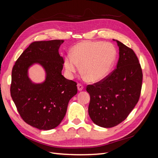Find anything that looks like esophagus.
<instances>
[{"instance_id": "1", "label": "esophagus", "mask_w": 158, "mask_h": 158, "mask_svg": "<svg viewBox=\"0 0 158 158\" xmlns=\"http://www.w3.org/2000/svg\"><path fill=\"white\" fill-rule=\"evenodd\" d=\"M77 87H78V89L79 91H82V90L84 89L83 85H82V84H80V83H78V85H77Z\"/></svg>"}]
</instances>
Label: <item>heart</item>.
Wrapping results in <instances>:
<instances>
[{
  "mask_svg": "<svg viewBox=\"0 0 158 158\" xmlns=\"http://www.w3.org/2000/svg\"><path fill=\"white\" fill-rule=\"evenodd\" d=\"M116 56V50L110 43L83 41L75 45L73 54L64 59L65 69L70 76L80 69L90 82H98L106 77Z\"/></svg>",
  "mask_w": 158,
  "mask_h": 158,
  "instance_id": "heart-1",
  "label": "heart"
}]
</instances>
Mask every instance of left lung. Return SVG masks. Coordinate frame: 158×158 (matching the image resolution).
Masks as SVG:
<instances>
[{
    "instance_id": "left-lung-1",
    "label": "left lung",
    "mask_w": 158,
    "mask_h": 158,
    "mask_svg": "<svg viewBox=\"0 0 158 158\" xmlns=\"http://www.w3.org/2000/svg\"><path fill=\"white\" fill-rule=\"evenodd\" d=\"M119 58L117 68L102 80L89 84V115L99 127L118 125L128 116L140 99L142 70L135 52L117 41Z\"/></svg>"
}]
</instances>
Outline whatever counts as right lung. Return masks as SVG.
<instances>
[{
  "instance_id": "obj_1",
  "label": "right lung",
  "mask_w": 158,
  "mask_h": 158,
  "mask_svg": "<svg viewBox=\"0 0 158 158\" xmlns=\"http://www.w3.org/2000/svg\"><path fill=\"white\" fill-rule=\"evenodd\" d=\"M63 40L31 43L16 61L12 71L10 95L22 118L40 130H51L64 117L70 99L77 94V83L62 75L64 60L59 54ZM40 63L47 73L45 82L34 85L27 69Z\"/></svg>"
}]
</instances>
